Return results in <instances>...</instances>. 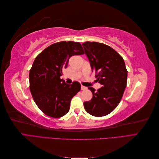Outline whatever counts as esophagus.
I'll return each mask as SVG.
<instances>
[{"label": "esophagus", "mask_w": 159, "mask_h": 159, "mask_svg": "<svg viewBox=\"0 0 159 159\" xmlns=\"http://www.w3.org/2000/svg\"><path fill=\"white\" fill-rule=\"evenodd\" d=\"M81 89L82 90H85V89H87V88L85 87V86H84V85H81Z\"/></svg>", "instance_id": "34e87169"}]
</instances>
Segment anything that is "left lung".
Listing matches in <instances>:
<instances>
[{"label":"left lung","mask_w":159,"mask_h":159,"mask_svg":"<svg viewBox=\"0 0 159 159\" xmlns=\"http://www.w3.org/2000/svg\"><path fill=\"white\" fill-rule=\"evenodd\" d=\"M91 70L98 72L96 81L102 87L93 93L90 101L84 103L86 111L95 117L109 114L117 107L127 85V71L123 57L109 46L99 42L82 44Z\"/></svg>","instance_id":"obj_1"}]
</instances>
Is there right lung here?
Returning <instances> with one entry per match:
<instances>
[{"label": "right lung", "mask_w": 159, "mask_h": 159, "mask_svg": "<svg viewBox=\"0 0 159 159\" xmlns=\"http://www.w3.org/2000/svg\"><path fill=\"white\" fill-rule=\"evenodd\" d=\"M84 53L79 42L63 41L50 45L36 57L29 73L30 89L37 106L46 115L59 118L69 111L71 100L81 85L78 81L67 84L60 76L70 57Z\"/></svg>", "instance_id": "1"}]
</instances>
